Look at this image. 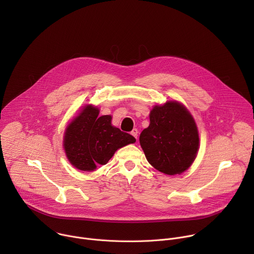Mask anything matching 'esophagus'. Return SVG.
Masks as SVG:
<instances>
[{
    "mask_svg": "<svg viewBox=\"0 0 254 254\" xmlns=\"http://www.w3.org/2000/svg\"><path fill=\"white\" fill-rule=\"evenodd\" d=\"M130 133L135 137V138H137V134H138V130L136 129V128H133L131 131H130Z\"/></svg>",
    "mask_w": 254,
    "mask_h": 254,
    "instance_id": "1",
    "label": "esophagus"
}]
</instances>
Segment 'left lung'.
Masks as SVG:
<instances>
[{"mask_svg":"<svg viewBox=\"0 0 254 254\" xmlns=\"http://www.w3.org/2000/svg\"><path fill=\"white\" fill-rule=\"evenodd\" d=\"M148 162L166 175L185 172L196 159L199 133L187 108L178 101L156 105L150 114V126L139 135Z\"/></svg>","mask_w":254,"mask_h":254,"instance_id":"8db88e82","label":"left lung"}]
</instances>
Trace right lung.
Wrapping results in <instances>:
<instances>
[{
    "mask_svg": "<svg viewBox=\"0 0 254 254\" xmlns=\"http://www.w3.org/2000/svg\"><path fill=\"white\" fill-rule=\"evenodd\" d=\"M97 107L88 104L71 121L64 132L63 147L68 161L80 171H94L105 165L116 151L135 138L112 125V116L99 117Z\"/></svg>",
    "mask_w": 254,
    "mask_h": 254,
    "instance_id": "add662e5",
    "label": "right lung"
}]
</instances>
